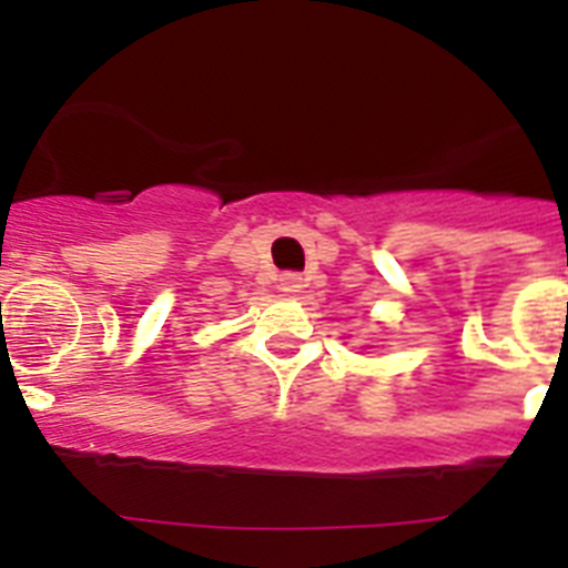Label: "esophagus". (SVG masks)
I'll return each mask as SVG.
<instances>
[{
  "mask_svg": "<svg viewBox=\"0 0 568 568\" xmlns=\"http://www.w3.org/2000/svg\"><path fill=\"white\" fill-rule=\"evenodd\" d=\"M301 287H304V278H301V275L284 273V275H281V278H278V290H281V293L295 295V293H301Z\"/></svg>",
  "mask_w": 568,
  "mask_h": 568,
  "instance_id": "obj_1",
  "label": "esophagus"
}]
</instances>
